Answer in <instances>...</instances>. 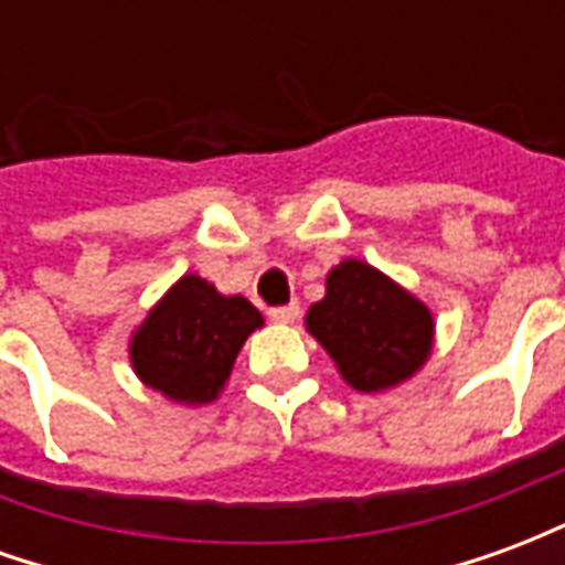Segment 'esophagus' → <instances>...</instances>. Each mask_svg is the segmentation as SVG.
Instances as JSON below:
<instances>
[{
  "instance_id": "1",
  "label": "esophagus",
  "mask_w": 565,
  "mask_h": 565,
  "mask_svg": "<svg viewBox=\"0 0 565 565\" xmlns=\"http://www.w3.org/2000/svg\"><path fill=\"white\" fill-rule=\"evenodd\" d=\"M269 318L275 323H294L299 318V302H287V306H275L269 308Z\"/></svg>"
}]
</instances>
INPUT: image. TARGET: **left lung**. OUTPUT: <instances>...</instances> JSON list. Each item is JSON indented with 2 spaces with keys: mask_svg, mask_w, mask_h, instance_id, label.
<instances>
[{
  "mask_svg": "<svg viewBox=\"0 0 565 565\" xmlns=\"http://www.w3.org/2000/svg\"><path fill=\"white\" fill-rule=\"evenodd\" d=\"M306 323L342 379L363 393L412 379L433 348L424 302L363 259H344L330 271L327 296L308 308Z\"/></svg>",
  "mask_w": 565,
  "mask_h": 565,
  "instance_id": "8db88e82",
  "label": "left lung"
}]
</instances>
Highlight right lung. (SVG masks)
I'll return each mask as SVG.
<instances>
[{
  "instance_id": "right-lung-1",
  "label": "right lung",
  "mask_w": 565,
  "mask_h": 565,
  "mask_svg": "<svg viewBox=\"0 0 565 565\" xmlns=\"http://www.w3.org/2000/svg\"><path fill=\"white\" fill-rule=\"evenodd\" d=\"M263 315L242 296H221L199 275H184L132 335V369L174 403H211Z\"/></svg>"
}]
</instances>
